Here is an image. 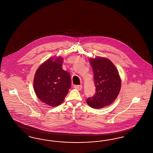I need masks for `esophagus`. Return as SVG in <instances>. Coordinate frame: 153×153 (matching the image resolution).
Segmentation results:
<instances>
[{"label":"esophagus","mask_w":153,"mask_h":153,"mask_svg":"<svg viewBox=\"0 0 153 153\" xmlns=\"http://www.w3.org/2000/svg\"><path fill=\"white\" fill-rule=\"evenodd\" d=\"M74 88L76 89H77V90H79V91H80L81 89H82V85H74Z\"/></svg>","instance_id":"esophagus-1"}]
</instances>
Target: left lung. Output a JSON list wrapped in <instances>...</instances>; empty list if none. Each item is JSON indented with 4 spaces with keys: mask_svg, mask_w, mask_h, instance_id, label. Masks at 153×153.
<instances>
[{
    "mask_svg": "<svg viewBox=\"0 0 153 153\" xmlns=\"http://www.w3.org/2000/svg\"><path fill=\"white\" fill-rule=\"evenodd\" d=\"M92 68L96 93L88 97V104L99 109L111 104L117 99L121 88V79L115 66L107 58L97 57L90 58Z\"/></svg>",
    "mask_w": 153,
    "mask_h": 153,
    "instance_id": "8db88e82",
    "label": "left lung"
}]
</instances>
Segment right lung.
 <instances>
[{
  "label": "right lung",
  "mask_w": 153,
  "mask_h": 153,
  "mask_svg": "<svg viewBox=\"0 0 153 153\" xmlns=\"http://www.w3.org/2000/svg\"><path fill=\"white\" fill-rule=\"evenodd\" d=\"M63 58L48 59L36 70L33 86L38 98L51 107H57L65 99L71 88L70 74L62 69Z\"/></svg>",
  "instance_id": "obj_1"
}]
</instances>
